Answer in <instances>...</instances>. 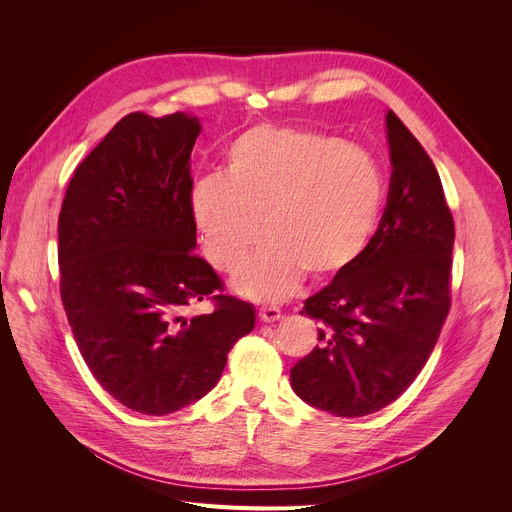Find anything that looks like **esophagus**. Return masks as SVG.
Instances as JSON below:
<instances>
[{"label":"esophagus","instance_id":"esophagus-1","mask_svg":"<svg viewBox=\"0 0 512 512\" xmlns=\"http://www.w3.org/2000/svg\"><path fill=\"white\" fill-rule=\"evenodd\" d=\"M280 317H282V313L276 307H263V309H259V319L263 321V324H274V321H278Z\"/></svg>","mask_w":512,"mask_h":512}]
</instances>
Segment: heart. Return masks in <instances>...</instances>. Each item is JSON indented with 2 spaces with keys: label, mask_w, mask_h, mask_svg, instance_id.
I'll use <instances>...</instances> for the list:
<instances>
[{
  "label": "heart",
  "mask_w": 512,
  "mask_h": 512,
  "mask_svg": "<svg viewBox=\"0 0 512 512\" xmlns=\"http://www.w3.org/2000/svg\"><path fill=\"white\" fill-rule=\"evenodd\" d=\"M384 176L367 151L326 134L278 124L242 130L224 172L195 182L191 213L207 259L232 272L255 301H280L307 274L326 282L371 242L384 207Z\"/></svg>",
  "instance_id": "heart-1"
}]
</instances>
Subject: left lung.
I'll use <instances>...</instances> for the list:
<instances>
[{"label": "left lung", "mask_w": 512, "mask_h": 512, "mask_svg": "<svg viewBox=\"0 0 512 512\" xmlns=\"http://www.w3.org/2000/svg\"><path fill=\"white\" fill-rule=\"evenodd\" d=\"M390 191L363 255L305 301L319 346L290 369L307 405L336 417L380 411L432 355L450 309L454 222L442 182L411 130L390 110Z\"/></svg>", "instance_id": "left-lung-1"}]
</instances>
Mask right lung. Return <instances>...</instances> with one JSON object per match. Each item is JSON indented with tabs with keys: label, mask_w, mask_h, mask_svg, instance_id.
<instances>
[{
	"label": "right lung",
	"mask_w": 512,
	"mask_h": 512,
	"mask_svg": "<svg viewBox=\"0 0 512 512\" xmlns=\"http://www.w3.org/2000/svg\"><path fill=\"white\" fill-rule=\"evenodd\" d=\"M199 118L124 116L83 159L58 220L62 303L95 380L124 407L168 415L203 398L255 309L197 257L191 151ZM216 301L213 314L181 311Z\"/></svg>",
	"instance_id": "1"
}]
</instances>
